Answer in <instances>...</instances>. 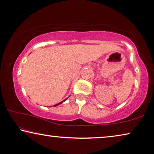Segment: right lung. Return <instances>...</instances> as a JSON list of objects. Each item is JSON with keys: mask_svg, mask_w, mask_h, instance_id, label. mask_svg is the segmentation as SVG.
Here are the masks:
<instances>
[{"mask_svg": "<svg viewBox=\"0 0 154 154\" xmlns=\"http://www.w3.org/2000/svg\"><path fill=\"white\" fill-rule=\"evenodd\" d=\"M66 99H67V98H66ZM66 100H64V101H63V102H60V103H58V104H56V105H54V106H58V105H59V104H61V103H63V102H65Z\"/></svg>", "mask_w": 154, "mask_h": 154, "instance_id": "right-lung-1", "label": "right lung"}]
</instances>
